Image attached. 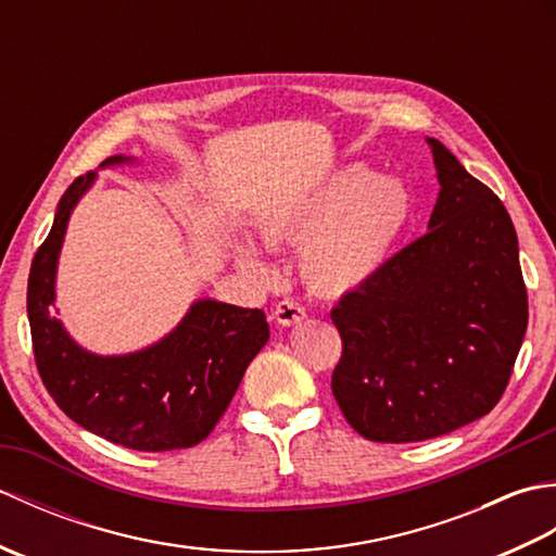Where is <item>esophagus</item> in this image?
Listing matches in <instances>:
<instances>
[{
  "instance_id": "1",
  "label": "esophagus",
  "mask_w": 556,
  "mask_h": 556,
  "mask_svg": "<svg viewBox=\"0 0 556 556\" xmlns=\"http://www.w3.org/2000/svg\"><path fill=\"white\" fill-rule=\"evenodd\" d=\"M271 317H275V320L279 323V325H296V323H301L303 317H305V308L303 305L299 303V301H293V299H285V301H279L277 305H275V313H271Z\"/></svg>"
}]
</instances>
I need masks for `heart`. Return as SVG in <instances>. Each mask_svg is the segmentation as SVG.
Here are the masks:
<instances>
[{"instance_id": "heart-1", "label": "heart", "mask_w": 556, "mask_h": 556, "mask_svg": "<svg viewBox=\"0 0 556 556\" xmlns=\"http://www.w3.org/2000/svg\"><path fill=\"white\" fill-rule=\"evenodd\" d=\"M408 219L410 195L401 181L375 179L363 164H349L293 203L267 212L260 233L271 245L305 241L303 277L320 291L346 293L380 271ZM233 253L257 275H271L248 239H236Z\"/></svg>"}]
</instances>
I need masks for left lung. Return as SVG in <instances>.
<instances>
[{
    "label": "left lung",
    "instance_id": "obj_1",
    "mask_svg": "<svg viewBox=\"0 0 556 556\" xmlns=\"http://www.w3.org/2000/svg\"><path fill=\"white\" fill-rule=\"evenodd\" d=\"M428 233L341 296L332 392L372 442H422L497 406L528 327L509 212L440 140Z\"/></svg>",
    "mask_w": 556,
    "mask_h": 556
}]
</instances>
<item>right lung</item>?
<instances>
[{
  "instance_id": "right-lung-1",
  "label": "right lung",
  "mask_w": 556,
  "mask_h": 556,
  "mask_svg": "<svg viewBox=\"0 0 556 556\" xmlns=\"http://www.w3.org/2000/svg\"><path fill=\"white\" fill-rule=\"evenodd\" d=\"M124 162L134 160L116 155L102 167ZM92 181L96 172H88L66 188L52 231L30 265L28 320L42 384L71 420L114 444L138 452L195 446L215 428L248 363L267 344L265 313L203 299L148 349L98 356L78 346L50 305L68 217Z\"/></svg>"
}]
</instances>
